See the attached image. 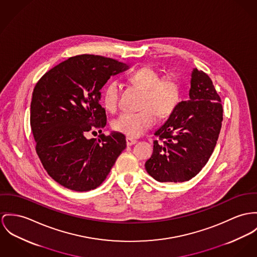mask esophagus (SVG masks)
Wrapping results in <instances>:
<instances>
[{
    "label": "esophagus",
    "mask_w": 257,
    "mask_h": 257,
    "mask_svg": "<svg viewBox=\"0 0 257 257\" xmlns=\"http://www.w3.org/2000/svg\"><path fill=\"white\" fill-rule=\"evenodd\" d=\"M126 143H127V146L130 147V146H132V145H135V144L137 143V141L134 140V139L127 138L126 139Z\"/></svg>",
    "instance_id": "obj_1"
}]
</instances>
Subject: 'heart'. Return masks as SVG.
<instances>
[{"label": "heart", "instance_id": "b5f03b06", "mask_svg": "<svg viewBox=\"0 0 257 257\" xmlns=\"http://www.w3.org/2000/svg\"><path fill=\"white\" fill-rule=\"evenodd\" d=\"M129 80L145 91L142 102L143 110L138 112L124 111L112 122V128L130 138H137L160 117L171 114L181 99V84L174 74L160 77L158 70L151 66H143L130 74ZM120 84L110 81L103 90L101 101L106 110L114 111L118 106Z\"/></svg>", "mask_w": 257, "mask_h": 257}]
</instances>
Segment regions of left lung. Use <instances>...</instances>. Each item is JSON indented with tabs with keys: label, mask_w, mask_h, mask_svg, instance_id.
<instances>
[{
	"label": "left lung",
	"mask_w": 257,
	"mask_h": 257,
	"mask_svg": "<svg viewBox=\"0 0 257 257\" xmlns=\"http://www.w3.org/2000/svg\"><path fill=\"white\" fill-rule=\"evenodd\" d=\"M222 120L221 99L212 81L194 68L189 99L180 101L155 132L161 142H154L147 172L158 182L182 183L195 177L214 151Z\"/></svg>",
	"instance_id": "8db88e82"
}]
</instances>
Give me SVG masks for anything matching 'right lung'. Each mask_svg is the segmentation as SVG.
Masks as SVG:
<instances>
[{
  "mask_svg": "<svg viewBox=\"0 0 257 257\" xmlns=\"http://www.w3.org/2000/svg\"><path fill=\"white\" fill-rule=\"evenodd\" d=\"M128 67L115 59L81 55L60 62L36 84L30 105L36 152L61 186L76 192L96 189L125 150L122 133L113 131L98 140L86 135L106 125L100 89Z\"/></svg>",
  "mask_w": 257,
  "mask_h": 257,
  "instance_id": "1",
  "label": "right lung"
}]
</instances>
